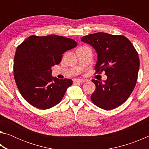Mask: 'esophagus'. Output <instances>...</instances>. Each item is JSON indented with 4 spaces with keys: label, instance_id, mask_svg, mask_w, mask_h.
Masks as SVG:
<instances>
[{
    "label": "esophagus",
    "instance_id": "obj_1",
    "mask_svg": "<svg viewBox=\"0 0 149 149\" xmlns=\"http://www.w3.org/2000/svg\"><path fill=\"white\" fill-rule=\"evenodd\" d=\"M85 81V79H75L73 81L74 84H83V83H84Z\"/></svg>",
    "mask_w": 149,
    "mask_h": 149
}]
</instances>
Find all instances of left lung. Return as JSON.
Segmentation results:
<instances>
[{
  "mask_svg": "<svg viewBox=\"0 0 149 149\" xmlns=\"http://www.w3.org/2000/svg\"><path fill=\"white\" fill-rule=\"evenodd\" d=\"M81 41L94 48L97 53L96 73L105 72L107 79H92L96 89L91 99L102 109L110 110L122 104L137 83L139 58L132 42L123 35L96 33Z\"/></svg>",
  "mask_w": 149,
  "mask_h": 149,
  "instance_id": "left-lung-1",
  "label": "left lung"
}]
</instances>
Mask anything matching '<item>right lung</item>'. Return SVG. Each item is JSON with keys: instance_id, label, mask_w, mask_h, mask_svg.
I'll return each instance as SVG.
<instances>
[{"instance_id": "obj_1", "label": "right lung", "mask_w": 149, "mask_h": 149, "mask_svg": "<svg viewBox=\"0 0 149 149\" xmlns=\"http://www.w3.org/2000/svg\"><path fill=\"white\" fill-rule=\"evenodd\" d=\"M77 45L74 39L50 35H31L17 47L14 59V79L20 94L39 109H49L61 101L72 79L52 76L51 68L62 54Z\"/></svg>"}]
</instances>
